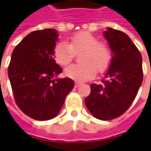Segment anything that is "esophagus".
<instances>
[{"label":"esophagus","instance_id":"esophagus-1","mask_svg":"<svg viewBox=\"0 0 151 151\" xmlns=\"http://www.w3.org/2000/svg\"><path fill=\"white\" fill-rule=\"evenodd\" d=\"M80 85H81V82H79V81H76V83H75V87H78Z\"/></svg>","mask_w":151,"mask_h":151}]
</instances>
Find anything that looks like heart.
Segmentation results:
<instances>
[{"label": "heart", "mask_w": 151, "mask_h": 151, "mask_svg": "<svg viewBox=\"0 0 151 151\" xmlns=\"http://www.w3.org/2000/svg\"><path fill=\"white\" fill-rule=\"evenodd\" d=\"M80 60L82 63L76 64L65 69V75L76 81H87L95 76L96 71L104 72L110 66L113 55L106 43L88 32H78L70 38V42L59 43L55 47V61L66 66L73 60L76 53L81 52Z\"/></svg>", "instance_id": "1"}]
</instances>
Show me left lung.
<instances>
[{"instance_id": "obj_1", "label": "left lung", "mask_w": 151, "mask_h": 151, "mask_svg": "<svg viewBox=\"0 0 151 151\" xmlns=\"http://www.w3.org/2000/svg\"><path fill=\"white\" fill-rule=\"evenodd\" d=\"M104 36L113 51V59L101 84H91L85 99L90 113L97 119L119 118L129 109L142 84V56L130 38L122 31L107 27Z\"/></svg>"}]
</instances>
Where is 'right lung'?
Returning <instances> with one entry per match:
<instances>
[{
    "instance_id": "add662e5",
    "label": "right lung",
    "mask_w": 151,
    "mask_h": 151,
    "mask_svg": "<svg viewBox=\"0 0 151 151\" xmlns=\"http://www.w3.org/2000/svg\"><path fill=\"white\" fill-rule=\"evenodd\" d=\"M58 33L46 28L30 32L15 47L8 76L17 107L39 121L53 119L74 88L70 78L54 79L62 72L55 63L54 50Z\"/></svg>"
}]
</instances>
